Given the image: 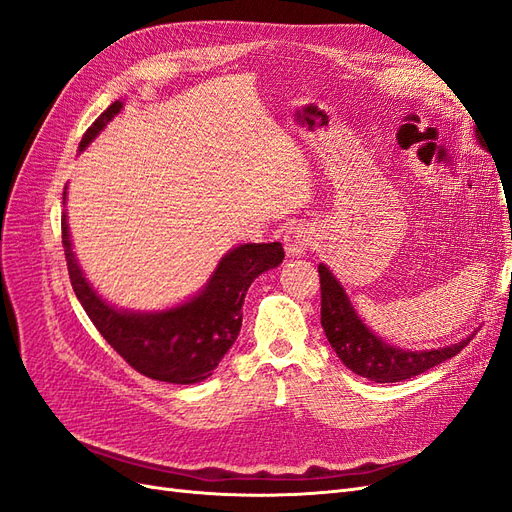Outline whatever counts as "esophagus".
I'll return each instance as SVG.
<instances>
[{
    "label": "esophagus",
    "instance_id": "34e87169",
    "mask_svg": "<svg viewBox=\"0 0 512 512\" xmlns=\"http://www.w3.org/2000/svg\"><path fill=\"white\" fill-rule=\"evenodd\" d=\"M314 243L312 230H309L305 224H294L286 230L284 235V250L288 258H301L307 254L309 245Z\"/></svg>",
    "mask_w": 512,
    "mask_h": 512
}]
</instances>
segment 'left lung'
<instances>
[{
    "instance_id": "left-lung-1",
    "label": "left lung",
    "mask_w": 512,
    "mask_h": 512,
    "mask_svg": "<svg viewBox=\"0 0 512 512\" xmlns=\"http://www.w3.org/2000/svg\"><path fill=\"white\" fill-rule=\"evenodd\" d=\"M478 136V134H476ZM320 322L331 348L350 371L374 382H401L444 363L470 344L472 335L457 344L431 350H406L384 342L356 314L342 282L320 262Z\"/></svg>"
}]
</instances>
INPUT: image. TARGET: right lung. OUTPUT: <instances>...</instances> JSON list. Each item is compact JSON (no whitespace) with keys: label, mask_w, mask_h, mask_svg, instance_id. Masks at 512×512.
I'll list each match as a JSON object with an SVG mask.
<instances>
[{"label":"right lung","mask_w":512,"mask_h":512,"mask_svg":"<svg viewBox=\"0 0 512 512\" xmlns=\"http://www.w3.org/2000/svg\"><path fill=\"white\" fill-rule=\"evenodd\" d=\"M121 108L123 100H115L91 123L79 151L96 141ZM61 243L76 299L102 337L143 376L170 384H196L213 374L239 337L247 288L284 260V247L277 241L237 245L220 258L207 284L188 301L156 312H136L111 305L89 284L74 254L66 211L61 215Z\"/></svg>","instance_id":"right-lung-1"}]
</instances>
